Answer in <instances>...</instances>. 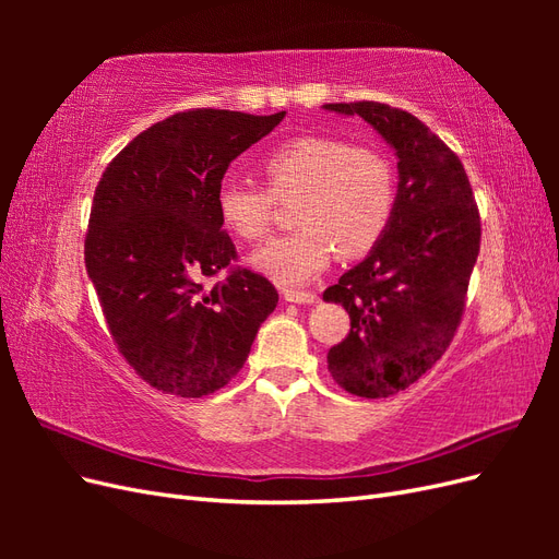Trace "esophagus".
I'll return each instance as SVG.
<instances>
[{"instance_id":"1","label":"esophagus","mask_w":559,"mask_h":559,"mask_svg":"<svg viewBox=\"0 0 559 559\" xmlns=\"http://www.w3.org/2000/svg\"><path fill=\"white\" fill-rule=\"evenodd\" d=\"M284 300L298 302V306H312V302L319 300V296L312 292H284Z\"/></svg>"}]
</instances>
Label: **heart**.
Returning a JSON list of instances; mask_svg holds the SVG:
<instances>
[{
  "instance_id": "b5f03b06",
  "label": "heart",
  "mask_w": 559,
  "mask_h": 559,
  "mask_svg": "<svg viewBox=\"0 0 559 559\" xmlns=\"http://www.w3.org/2000/svg\"><path fill=\"white\" fill-rule=\"evenodd\" d=\"M267 189L224 181L216 193L222 224L247 242L267 233L275 198L294 200L298 230L270 240L251 253V267L282 286L314 280L331 257L354 259L373 249L392 222L396 179L392 163L368 146L343 140L294 138L261 163Z\"/></svg>"
}]
</instances>
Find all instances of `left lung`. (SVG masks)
<instances>
[{"mask_svg":"<svg viewBox=\"0 0 559 559\" xmlns=\"http://www.w3.org/2000/svg\"><path fill=\"white\" fill-rule=\"evenodd\" d=\"M324 109L361 116L399 158L392 222L368 257L324 292L352 324L329 349L333 380L354 396L386 399L425 376L460 326L480 216L462 160L419 118L380 103Z\"/></svg>","mask_w":559,"mask_h":559,"instance_id":"obj_1","label":"left lung"}]
</instances>
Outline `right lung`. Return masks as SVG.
Masks as SVG:
<instances>
[{
    "label": "right lung",
    "mask_w": 559,
    "mask_h": 559,
    "mask_svg": "<svg viewBox=\"0 0 559 559\" xmlns=\"http://www.w3.org/2000/svg\"><path fill=\"white\" fill-rule=\"evenodd\" d=\"M284 114H175L138 134L97 183L88 277L126 361L165 394L200 399L226 386L277 308L275 286L247 267L214 286L205 280L235 259L218 186Z\"/></svg>",
    "instance_id": "right-lung-1"
}]
</instances>
